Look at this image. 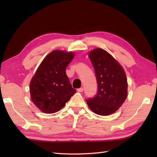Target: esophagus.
<instances>
[{"mask_svg": "<svg viewBox=\"0 0 157 157\" xmlns=\"http://www.w3.org/2000/svg\"><path fill=\"white\" fill-rule=\"evenodd\" d=\"M78 90V92H82L83 91H84V88H78V90Z\"/></svg>", "mask_w": 157, "mask_h": 157, "instance_id": "1", "label": "esophagus"}]
</instances>
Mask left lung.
I'll return each mask as SVG.
<instances>
[{"label":"left lung","instance_id":"obj_1","mask_svg":"<svg viewBox=\"0 0 157 157\" xmlns=\"http://www.w3.org/2000/svg\"><path fill=\"white\" fill-rule=\"evenodd\" d=\"M94 67L98 93L93 98L86 100L94 113L107 116L121 107L128 96V81L124 69L109 53L101 48L88 53Z\"/></svg>","mask_w":157,"mask_h":157}]
</instances>
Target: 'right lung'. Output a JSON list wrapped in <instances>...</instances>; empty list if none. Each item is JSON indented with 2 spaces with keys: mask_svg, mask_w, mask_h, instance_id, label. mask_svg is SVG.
I'll list each match as a JSON object with an SVG mask.
<instances>
[{
  "mask_svg": "<svg viewBox=\"0 0 157 157\" xmlns=\"http://www.w3.org/2000/svg\"><path fill=\"white\" fill-rule=\"evenodd\" d=\"M75 53L55 50L43 59L30 81L32 101L44 113L59 111L76 92L66 74Z\"/></svg>",
  "mask_w": 157,
  "mask_h": 157,
  "instance_id": "right-lung-1",
  "label": "right lung"
}]
</instances>
